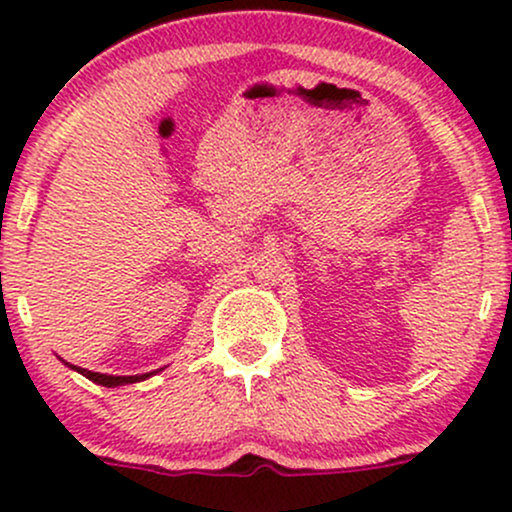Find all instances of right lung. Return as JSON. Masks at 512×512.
Returning <instances> with one entry per match:
<instances>
[{
  "mask_svg": "<svg viewBox=\"0 0 512 512\" xmlns=\"http://www.w3.org/2000/svg\"><path fill=\"white\" fill-rule=\"evenodd\" d=\"M76 373L86 375L88 380H93V383L98 385H105V387H115V385H127V383H139V380L149 378V373L146 375H103V373H93V370H86V368H76L72 366Z\"/></svg>",
  "mask_w": 512,
  "mask_h": 512,
  "instance_id": "obj_1",
  "label": "right lung"
}]
</instances>
